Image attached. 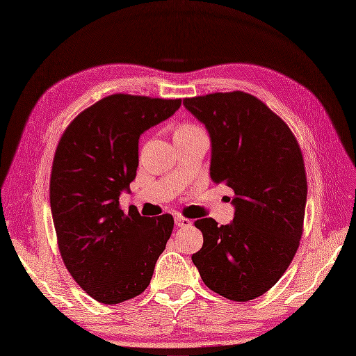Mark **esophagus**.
I'll use <instances>...</instances> for the list:
<instances>
[{"label":"esophagus","mask_w":356,"mask_h":356,"mask_svg":"<svg viewBox=\"0 0 356 356\" xmlns=\"http://www.w3.org/2000/svg\"><path fill=\"white\" fill-rule=\"evenodd\" d=\"M175 224L178 225V227H188V225H191V221L186 217H182V215H177Z\"/></svg>","instance_id":"34e87169"}]
</instances>
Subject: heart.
Wrapping results in <instances>:
<instances>
[{
	"label": "heart",
	"mask_w": 356,
	"mask_h": 356,
	"mask_svg": "<svg viewBox=\"0 0 356 356\" xmlns=\"http://www.w3.org/2000/svg\"><path fill=\"white\" fill-rule=\"evenodd\" d=\"M193 129H197V127L193 126V124H179L175 129V132H187V131H193Z\"/></svg>",
	"instance_id": "obj_1"
}]
</instances>
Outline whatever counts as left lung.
<instances>
[{
    "instance_id": "left-lung-1",
    "label": "left lung",
    "mask_w": 356,
    "mask_h": 356,
    "mask_svg": "<svg viewBox=\"0 0 356 356\" xmlns=\"http://www.w3.org/2000/svg\"><path fill=\"white\" fill-rule=\"evenodd\" d=\"M212 141L211 178L234 191L232 224L195 221L203 245L191 260L213 293L250 301L282 277L298 250L307 199L305 160L288 124L241 90L184 99Z\"/></svg>"
}]
</instances>
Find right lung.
<instances>
[{"label": "right lung", "instance_id": "add662e5", "mask_svg": "<svg viewBox=\"0 0 356 356\" xmlns=\"http://www.w3.org/2000/svg\"><path fill=\"white\" fill-rule=\"evenodd\" d=\"M181 99L115 93L81 111L62 134L50 174V208L63 264L104 305L131 300L149 285L174 230V217L120 207L136 177L138 139L166 120Z\"/></svg>", "mask_w": 356, "mask_h": 356}]
</instances>
